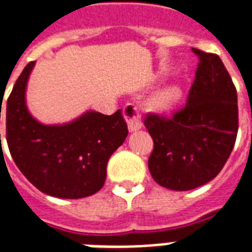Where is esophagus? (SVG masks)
I'll list each match as a JSON object with an SVG mask.
<instances>
[{
  "label": "esophagus",
  "mask_w": 252,
  "mask_h": 252,
  "mask_svg": "<svg viewBox=\"0 0 252 252\" xmlns=\"http://www.w3.org/2000/svg\"><path fill=\"white\" fill-rule=\"evenodd\" d=\"M123 116L126 119V124H128V129L131 132L137 131L143 126L140 112L133 104H126V107L123 108Z\"/></svg>",
  "instance_id": "34e87169"
}]
</instances>
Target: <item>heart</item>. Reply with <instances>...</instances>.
Instances as JSON below:
<instances>
[{
  "mask_svg": "<svg viewBox=\"0 0 252 252\" xmlns=\"http://www.w3.org/2000/svg\"><path fill=\"white\" fill-rule=\"evenodd\" d=\"M182 97V91L179 87H168L156 93L152 98V104L156 109L167 111L172 108Z\"/></svg>",
  "mask_w": 252,
  "mask_h": 252,
  "instance_id": "heart-1",
  "label": "heart"
}]
</instances>
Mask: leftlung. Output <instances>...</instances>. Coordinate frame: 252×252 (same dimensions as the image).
Returning a JSON list of instances; mask_svg holds the SVG:
<instances>
[{"label": "left lung", "instance_id": "1", "mask_svg": "<svg viewBox=\"0 0 252 252\" xmlns=\"http://www.w3.org/2000/svg\"><path fill=\"white\" fill-rule=\"evenodd\" d=\"M192 50L200 63L186 105L171 117L148 113L144 120L154 139L151 175L175 191L200 187L220 172L239 126L236 88L220 57Z\"/></svg>", "mask_w": 252, "mask_h": 252}]
</instances>
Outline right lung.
<instances>
[{"label": "right lung", "instance_id": "add662e5", "mask_svg": "<svg viewBox=\"0 0 252 252\" xmlns=\"http://www.w3.org/2000/svg\"><path fill=\"white\" fill-rule=\"evenodd\" d=\"M33 66L34 61L24 68L7 98L6 141L10 155L24 176L41 192L63 199L91 196L104 186L108 160L128 135L121 111L111 116L89 111L68 124H41L25 102Z\"/></svg>", "mask_w": 252, "mask_h": 252}]
</instances>
